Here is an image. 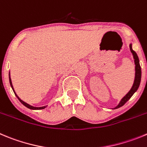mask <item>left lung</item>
Returning <instances> with one entry per match:
<instances>
[{
  "instance_id": "left-lung-1",
  "label": "left lung",
  "mask_w": 147,
  "mask_h": 147,
  "mask_svg": "<svg viewBox=\"0 0 147 147\" xmlns=\"http://www.w3.org/2000/svg\"><path fill=\"white\" fill-rule=\"evenodd\" d=\"M130 49L131 51L132 54L133 55V58H134V62H135V69H136V74H135V80H134V83L133 84V87L130 89V90L128 92V93H127V95L124 97L121 100L120 103H119L117 107H115L114 109H118V108L121 107V106H123L127 100L133 96V95L136 92V90H138V87L140 85V82H141V66H140V63H139V60H138V57L137 54L136 53L135 51H133V49H132V44H130Z\"/></svg>"
}]
</instances>
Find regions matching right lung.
<instances>
[{
  "label": "right lung",
  "mask_w": 147,
  "mask_h": 147,
  "mask_svg": "<svg viewBox=\"0 0 147 147\" xmlns=\"http://www.w3.org/2000/svg\"><path fill=\"white\" fill-rule=\"evenodd\" d=\"M9 82H10L11 87L12 90H13V91H14V94H15V95H16V96L17 97V98H18V99H19V100H20V101L21 102V103H22V104H23L24 106H26V107L28 108V109H34V110H39V109H45L46 106H42V107H34V106H30V105L28 104V103H25V102H24L23 100H22L21 99H20V98H19L18 96H17V95L15 93V92H14V88H13V86H12L11 80V78H10V74H9Z\"/></svg>",
  "instance_id": "1"
}]
</instances>
